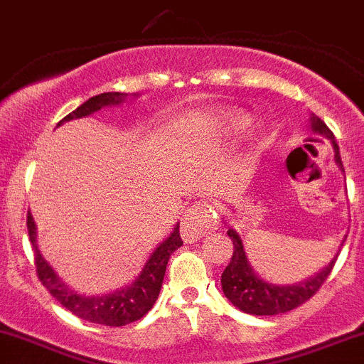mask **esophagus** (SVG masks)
Returning a JSON list of instances; mask_svg holds the SVG:
<instances>
[{
    "mask_svg": "<svg viewBox=\"0 0 364 364\" xmlns=\"http://www.w3.org/2000/svg\"><path fill=\"white\" fill-rule=\"evenodd\" d=\"M216 227V215L209 205L193 204L181 218V237L185 243H193Z\"/></svg>",
    "mask_w": 364,
    "mask_h": 364,
    "instance_id": "obj_1",
    "label": "esophagus"
}]
</instances>
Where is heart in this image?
Wrapping results in <instances>:
<instances>
[{
  "label": "heart",
  "mask_w": 364,
  "mask_h": 364,
  "mask_svg": "<svg viewBox=\"0 0 364 364\" xmlns=\"http://www.w3.org/2000/svg\"><path fill=\"white\" fill-rule=\"evenodd\" d=\"M192 123L208 124V127L232 134V132H241L243 128H247L248 123H250V116L245 111H240V109L225 107L199 114V116L193 117Z\"/></svg>",
  "instance_id": "heart-1"
}]
</instances>
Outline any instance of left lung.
I'll list each match as a JSON object with an SVG mask.
<instances>
[{"mask_svg": "<svg viewBox=\"0 0 364 364\" xmlns=\"http://www.w3.org/2000/svg\"><path fill=\"white\" fill-rule=\"evenodd\" d=\"M310 130L331 141L333 149H335L336 165H338L341 172H345L335 135L326 127L324 121L315 116V114H310ZM227 236L232 241L234 252L229 266L222 273V291L234 306L250 315H278L301 306L304 301L310 299L321 289V285L324 284L326 278L331 273L333 266H335L336 257H338V252H336V255L333 257L328 266L322 267L318 273L306 278V280H301L292 285H277L262 280L255 273L250 260H248L247 252H245L243 240L230 225L229 230H227ZM345 240H347V236L343 237V241ZM343 241H341V245H343Z\"/></svg>", "mask_w": 364, "mask_h": 364, "instance_id": "8db88e82", "label": "left lung"}]
</instances>
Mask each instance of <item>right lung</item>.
I'll list each match as a JSON object with an SVG mask.
<instances>
[{"label":"right lung","mask_w":364,"mask_h":364,"mask_svg":"<svg viewBox=\"0 0 364 364\" xmlns=\"http://www.w3.org/2000/svg\"><path fill=\"white\" fill-rule=\"evenodd\" d=\"M128 97H130L128 93H116V91L114 93H102L97 95V97H91L80 107H77L75 111L65 116L58 123V127L63 124L65 121L79 119V117L91 116V114L98 112L104 107L123 104ZM132 97L137 98L139 95L134 93ZM26 223H28L29 241H31L33 250H35L36 273H38V278L43 284V287L53 294V297H56L68 311H72L79 318L95 322V324L111 326V328H119V326H127L130 322L139 321V318H142L151 310L155 301L159 299L168 257L183 245L181 236H179V223H176L172 232L153 250L149 259L146 260L142 271L139 273V277L132 284L124 285V287L117 289L114 292H109V294L87 296L68 287L58 277L53 266L43 259L42 252L38 250V245H36V223L29 211L28 222Z\"/></svg>","instance_id":"add662e5"}]
</instances>
